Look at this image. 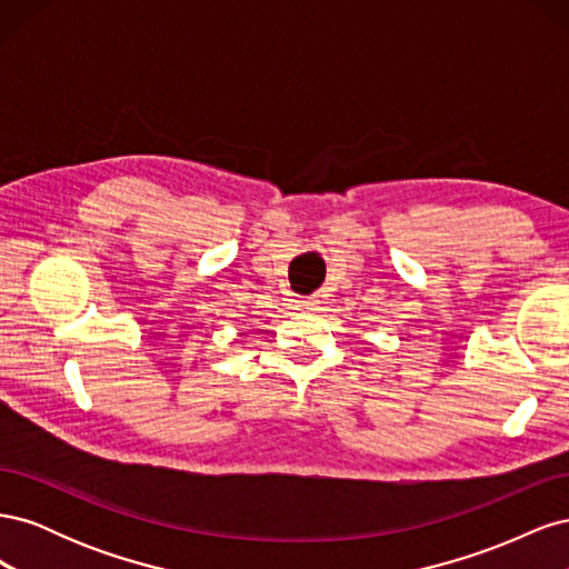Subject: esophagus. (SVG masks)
<instances>
[{"label":"esophagus","mask_w":569,"mask_h":569,"mask_svg":"<svg viewBox=\"0 0 569 569\" xmlns=\"http://www.w3.org/2000/svg\"><path fill=\"white\" fill-rule=\"evenodd\" d=\"M301 308H306V311H318L320 308V299L318 297H311V299H306V301H301Z\"/></svg>","instance_id":"1"}]
</instances>
